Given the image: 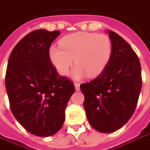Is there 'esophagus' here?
I'll return each mask as SVG.
<instances>
[{"mask_svg":"<svg viewBox=\"0 0 150 150\" xmlns=\"http://www.w3.org/2000/svg\"><path fill=\"white\" fill-rule=\"evenodd\" d=\"M75 85V88L76 91H79L80 90V83H77V82H75L74 83Z\"/></svg>","mask_w":150,"mask_h":150,"instance_id":"esophagus-1","label":"esophagus"}]
</instances>
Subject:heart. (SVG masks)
Returning a JSON list of instances; mask_svg holds the SVG:
<instances>
[{"label":"heart","instance_id":"b5f03b06","mask_svg":"<svg viewBox=\"0 0 150 150\" xmlns=\"http://www.w3.org/2000/svg\"><path fill=\"white\" fill-rule=\"evenodd\" d=\"M59 47H52L49 57L58 74L66 76L73 66L76 79L87 75L95 77L100 75L109 64L112 54V43L104 34L77 32L68 35L59 40Z\"/></svg>","mask_w":150,"mask_h":150}]
</instances>
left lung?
<instances>
[{
  "instance_id": "obj_1",
  "label": "left lung",
  "mask_w": 150,
  "mask_h": 150,
  "mask_svg": "<svg viewBox=\"0 0 150 150\" xmlns=\"http://www.w3.org/2000/svg\"><path fill=\"white\" fill-rule=\"evenodd\" d=\"M108 33L112 43L109 64L97 78L80 86L86 118L103 133L115 132L127 122L142 88L141 65L135 52L118 34Z\"/></svg>"
}]
</instances>
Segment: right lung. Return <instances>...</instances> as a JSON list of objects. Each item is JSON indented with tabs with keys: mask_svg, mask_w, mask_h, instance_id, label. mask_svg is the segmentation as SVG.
I'll list each match as a JSON object with an SVG mask.
<instances>
[{
	"mask_svg": "<svg viewBox=\"0 0 150 150\" xmlns=\"http://www.w3.org/2000/svg\"><path fill=\"white\" fill-rule=\"evenodd\" d=\"M58 30H37L14 47L7 63L6 89L16 120L35 136L49 137L64 125L74 83L57 74L49 57Z\"/></svg>",
	"mask_w": 150,
	"mask_h": 150,
	"instance_id": "obj_1",
	"label": "right lung"
}]
</instances>
